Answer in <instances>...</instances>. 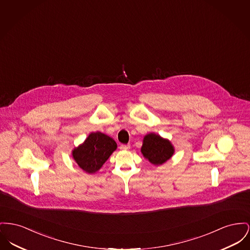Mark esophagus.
<instances>
[{
	"label": "esophagus",
	"mask_w": 250,
	"mask_h": 250,
	"mask_svg": "<svg viewBox=\"0 0 250 250\" xmlns=\"http://www.w3.org/2000/svg\"><path fill=\"white\" fill-rule=\"evenodd\" d=\"M120 148H121L122 150H127V149L130 148V146H129V145H121Z\"/></svg>",
	"instance_id": "34e87169"
}]
</instances>
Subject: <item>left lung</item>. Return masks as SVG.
Masks as SVG:
<instances>
[{
    "instance_id": "left-lung-1",
    "label": "left lung",
    "mask_w": 250,
    "mask_h": 250,
    "mask_svg": "<svg viewBox=\"0 0 250 250\" xmlns=\"http://www.w3.org/2000/svg\"><path fill=\"white\" fill-rule=\"evenodd\" d=\"M144 157L155 165L167 162L174 154V147L168 140L154 133L148 134L144 139L142 146Z\"/></svg>"
}]
</instances>
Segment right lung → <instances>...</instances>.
I'll return each instance as SVG.
<instances>
[{
  "mask_svg": "<svg viewBox=\"0 0 250 250\" xmlns=\"http://www.w3.org/2000/svg\"><path fill=\"white\" fill-rule=\"evenodd\" d=\"M117 148L115 141L103 133H90L85 143L73 151L74 161L88 174L98 171Z\"/></svg>",
  "mask_w": 250,
  "mask_h": 250,
  "instance_id": "right-lung-1",
  "label": "right lung"
}]
</instances>
